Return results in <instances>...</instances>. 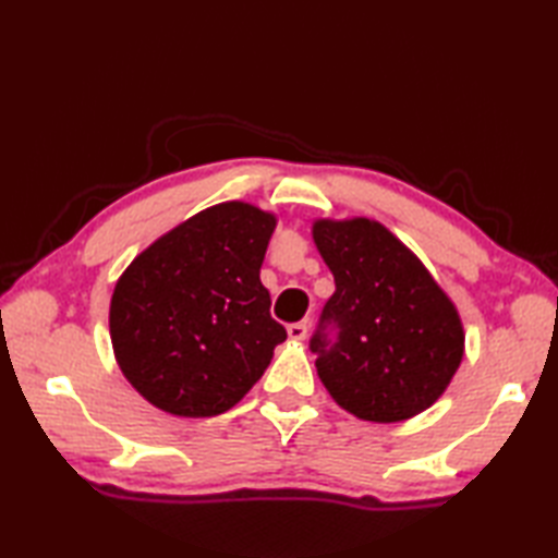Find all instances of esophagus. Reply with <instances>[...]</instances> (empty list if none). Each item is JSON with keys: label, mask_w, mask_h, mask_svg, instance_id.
I'll return each mask as SVG.
<instances>
[{"label": "esophagus", "mask_w": 558, "mask_h": 558, "mask_svg": "<svg viewBox=\"0 0 558 558\" xmlns=\"http://www.w3.org/2000/svg\"><path fill=\"white\" fill-rule=\"evenodd\" d=\"M288 336H290L292 340H304V338H306V324H304V322L290 324V326H288Z\"/></svg>", "instance_id": "34e87169"}]
</instances>
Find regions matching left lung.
Instances as JSON below:
<instances>
[{
    "mask_svg": "<svg viewBox=\"0 0 558 558\" xmlns=\"http://www.w3.org/2000/svg\"><path fill=\"white\" fill-rule=\"evenodd\" d=\"M336 292L310 340L322 384L366 422H400L438 400L462 360L453 302L381 222L316 220Z\"/></svg>",
    "mask_w": 558,
    "mask_h": 558,
    "instance_id": "8db88e82",
    "label": "left lung"
}]
</instances>
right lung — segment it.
<instances>
[{
    "label": "right lung",
    "mask_w": 558,
    "mask_h": 558,
    "mask_svg": "<svg viewBox=\"0 0 558 558\" xmlns=\"http://www.w3.org/2000/svg\"><path fill=\"white\" fill-rule=\"evenodd\" d=\"M276 216L230 201L196 213L141 252L117 280V364L150 405L177 417L234 408L288 338L260 286Z\"/></svg>",
    "instance_id": "add662e5"
}]
</instances>
